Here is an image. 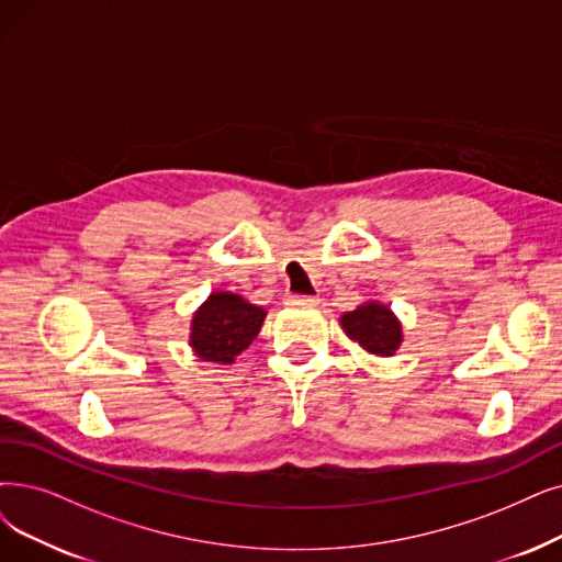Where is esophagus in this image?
<instances>
[{
  "label": "esophagus",
  "mask_w": 562,
  "mask_h": 562,
  "mask_svg": "<svg viewBox=\"0 0 562 562\" xmlns=\"http://www.w3.org/2000/svg\"><path fill=\"white\" fill-rule=\"evenodd\" d=\"M285 302H290V304H318L321 300L313 297V295H288Z\"/></svg>",
  "instance_id": "esophagus-1"
}]
</instances>
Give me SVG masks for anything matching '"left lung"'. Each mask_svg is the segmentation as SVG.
Returning a JSON list of instances; mask_svg holds the SVG:
<instances>
[{
	"mask_svg": "<svg viewBox=\"0 0 562 562\" xmlns=\"http://www.w3.org/2000/svg\"><path fill=\"white\" fill-rule=\"evenodd\" d=\"M339 323L350 341L375 357H392L403 344V327L396 313L378 300L346 311Z\"/></svg>",
	"mask_w": 562,
	"mask_h": 562,
	"instance_id": "obj_1",
	"label": "left lung"
}]
</instances>
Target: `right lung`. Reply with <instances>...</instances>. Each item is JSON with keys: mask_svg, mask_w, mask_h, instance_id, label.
Masks as SVG:
<instances>
[{"mask_svg": "<svg viewBox=\"0 0 562 562\" xmlns=\"http://www.w3.org/2000/svg\"><path fill=\"white\" fill-rule=\"evenodd\" d=\"M267 311L231 290H214L191 318L189 346L203 362L233 364L254 344Z\"/></svg>", "mask_w": 562, "mask_h": 562, "instance_id": "right-lung-1", "label": "right lung"}]
</instances>
